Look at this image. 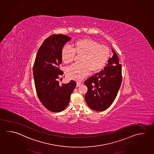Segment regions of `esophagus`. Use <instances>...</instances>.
Masks as SVG:
<instances>
[{
    "instance_id": "1",
    "label": "esophagus",
    "mask_w": 154,
    "mask_h": 154,
    "mask_svg": "<svg viewBox=\"0 0 154 154\" xmlns=\"http://www.w3.org/2000/svg\"><path fill=\"white\" fill-rule=\"evenodd\" d=\"M81 85V82H77V84H76V87H79Z\"/></svg>"
}]
</instances>
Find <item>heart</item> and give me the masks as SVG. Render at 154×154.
<instances>
[{
  "instance_id": "b5f03b06",
  "label": "heart",
  "mask_w": 154,
  "mask_h": 154,
  "mask_svg": "<svg viewBox=\"0 0 154 154\" xmlns=\"http://www.w3.org/2000/svg\"><path fill=\"white\" fill-rule=\"evenodd\" d=\"M75 54L82 55L81 64L68 67L66 75L68 78L81 81L89 73H95L101 71L107 64L110 57L108 47L101 45L99 42L89 38H84L75 41L72 48L65 46L61 49V59L65 64L72 63Z\"/></svg>"
}]
</instances>
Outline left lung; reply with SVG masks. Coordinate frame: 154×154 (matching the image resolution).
<instances>
[{"mask_svg":"<svg viewBox=\"0 0 154 154\" xmlns=\"http://www.w3.org/2000/svg\"><path fill=\"white\" fill-rule=\"evenodd\" d=\"M104 70L100 71L84 82L88 87L85 99L88 106L93 110L103 111L110 107L118 93L122 82V65L119 64L116 53Z\"/></svg>","mask_w":154,"mask_h":154,"instance_id":"left-lung-1","label":"left lung"}]
</instances>
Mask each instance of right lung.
<instances>
[{"instance_id":"obj_1","label":"right lung","mask_w":154,"mask_h":154,"mask_svg":"<svg viewBox=\"0 0 154 154\" xmlns=\"http://www.w3.org/2000/svg\"><path fill=\"white\" fill-rule=\"evenodd\" d=\"M70 40V37L62 34L47 38L38 50L33 66L38 97L45 107L53 112H60L66 108L76 86L73 80L67 84H60L59 81L64 73L60 69L61 49Z\"/></svg>"}]
</instances>
